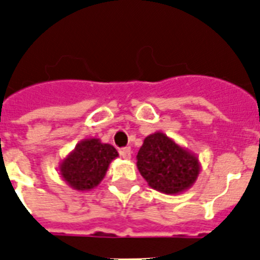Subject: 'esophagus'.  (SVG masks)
I'll return each instance as SVG.
<instances>
[{"label":"esophagus","mask_w":260,"mask_h":260,"mask_svg":"<svg viewBox=\"0 0 260 260\" xmlns=\"http://www.w3.org/2000/svg\"><path fill=\"white\" fill-rule=\"evenodd\" d=\"M131 154H132V151H131L129 147H123V149H120V155L124 159H129Z\"/></svg>","instance_id":"34e87169"}]
</instances>
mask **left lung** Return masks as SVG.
Here are the masks:
<instances>
[{"mask_svg": "<svg viewBox=\"0 0 260 260\" xmlns=\"http://www.w3.org/2000/svg\"><path fill=\"white\" fill-rule=\"evenodd\" d=\"M136 158L147 185L171 196L191 188L201 172L198 156L159 131L145 137Z\"/></svg>", "mask_w": 260, "mask_h": 260, "instance_id": "1", "label": "left lung"}]
</instances>
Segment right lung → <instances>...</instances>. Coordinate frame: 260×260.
<instances>
[{"mask_svg": "<svg viewBox=\"0 0 260 260\" xmlns=\"http://www.w3.org/2000/svg\"><path fill=\"white\" fill-rule=\"evenodd\" d=\"M118 156L113 145L104 144L95 137L85 139L60 160L58 171L63 181L72 189L88 191L104 180L110 163Z\"/></svg>", "mask_w": 260, "mask_h": 260, "instance_id": "right-lung-1", "label": "right lung"}]
</instances>
